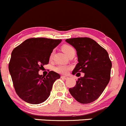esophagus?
Listing matches in <instances>:
<instances>
[{"mask_svg":"<svg viewBox=\"0 0 126 126\" xmlns=\"http://www.w3.org/2000/svg\"><path fill=\"white\" fill-rule=\"evenodd\" d=\"M61 78H63V79H68V76H62Z\"/></svg>","mask_w":126,"mask_h":126,"instance_id":"34e87169","label":"esophagus"}]
</instances>
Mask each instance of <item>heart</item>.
<instances>
[{
  "label": "heart",
  "instance_id": "heart-1",
  "mask_svg": "<svg viewBox=\"0 0 126 126\" xmlns=\"http://www.w3.org/2000/svg\"><path fill=\"white\" fill-rule=\"evenodd\" d=\"M63 49V51L65 53L66 55H67L71 51L74 50V48L71 46L69 45H65L63 46L62 48ZM53 52H52L51 53L50 56V58H52L53 56ZM70 67L68 65H63V64H59L57 66L54 68V70H55V71L58 73H61V74H66L68 72V71L70 70Z\"/></svg>",
  "mask_w": 126,
  "mask_h": 126
}]
</instances>
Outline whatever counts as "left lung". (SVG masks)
Segmentation results:
<instances>
[{"label": "left lung", "mask_w": 126, "mask_h": 126, "mask_svg": "<svg viewBox=\"0 0 126 126\" xmlns=\"http://www.w3.org/2000/svg\"><path fill=\"white\" fill-rule=\"evenodd\" d=\"M65 41L77 51L79 63L72 74L85 73L69 91L80 103L93 102L100 96L110 80L112 63L108 53L90 38H73Z\"/></svg>", "instance_id": "8db88e82"}]
</instances>
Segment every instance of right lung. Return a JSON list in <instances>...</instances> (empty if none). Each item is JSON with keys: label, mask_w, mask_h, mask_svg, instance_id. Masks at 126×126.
<instances>
[{"label": "right lung", "mask_w": 126, "mask_h": 126, "mask_svg": "<svg viewBox=\"0 0 126 126\" xmlns=\"http://www.w3.org/2000/svg\"><path fill=\"white\" fill-rule=\"evenodd\" d=\"M61 41L32 38L13 50L9 71L16 93L23 100L36 105L49 97L53 84L60 75L50 71L45 77L40 75L38 71L48 64L51 53Z\"/></svg>", "instance_id": "1"}]
</instances>
